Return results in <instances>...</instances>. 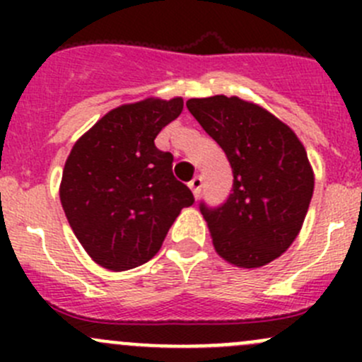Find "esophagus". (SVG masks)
<instances>
[{
	"mask_svg": "<svg viewBox=\"0 0 362 362\" xmlns=\"http://www.w3.org/2000/svg\"><path fill=\"white\" fill-rule=\"evenodd\" d=\"M189 187H191L192 194L198 198L199 192H202V187H203V178L202 177H194L191 182H189Z\"/></svg>",
	"mask_w": 362,
	"mask_h": 362,
	"instance_id": "esophagus-1",
	"label": "esophagus"
}]
</instances>
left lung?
Instances as JSON below:
<instances>
[{
  "label": "left lung",
  "mask_w": 362,
  "mask_h": 362,
  "mask_svg": "<svg viewBox=\"0 0 362 362\" xmlns=\"http://www.w3.org/2000/svg\"><path fill=\"white\" fill-rule=\"evenodd\" d=\"M189 112L221 145L233 170L224 203H199L215 250L242 268H259L291 247L313 194V171L289 126L236 96L192 98Z\"/></svg>",
  "instance_id": "obj_1"
}]
</instances>
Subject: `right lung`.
Listing matches in <instances>:
<instances>
[{
	"label": "right lung",
	"instance_id": "add662e5",
	"mask_svg": "<svg viewBox=\"0 0 362 362\" xmlns=\"http://www.w3.org/2000/svg\"><path fill=\"white\" fill-rule=\"evenodd\" d=\"M182 98L122 105L98 120L69 152L61 203L87 254L113 272L154 257L191 189L173 177V156L156 147Z\"/></svg>",
	"mask_w": 362,
	"mask_h": 362
}]
</instances>
